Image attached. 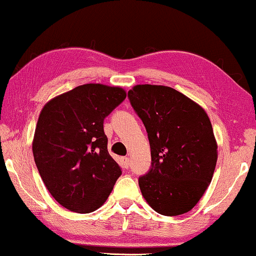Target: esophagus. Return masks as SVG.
<instances>
[{
  "label": "esophagus",
  "mask_w": 256,
  "mask_h": 256,
  "mask_svg": "<svg viewBox=\"0 0 256 256\" xmlns=\"http://www.w3.org/2000/svg\"><path fill=\"white\" fill-rule=\"evenodd\" d=\"M121 160H122V164H124V168H129V166H130V159H129L128 157H124Z\"/></svg>",
  "instance_id": "esophagus-1"
}]
</instances>
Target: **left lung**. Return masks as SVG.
I'll list each match as a JSON object with an SVG mask.
<instances>
[{"label": "left lung", "instance_id": "obj_1", "mask_svg": "<svg viewBox=\"0 0 256 256\" xmlns=\"http://www.w3.org/2000/svg\"><path fill=\"white\" fill-rule=\"evenodd\" d=\"M128 98L151 148V168L138 179L143 198L164 216L188 212L204 194L216 168L217 142L208 114L164 85H135Z\"/></svg>", "mask_w": 256, "mask_h": 256}]
</instances>
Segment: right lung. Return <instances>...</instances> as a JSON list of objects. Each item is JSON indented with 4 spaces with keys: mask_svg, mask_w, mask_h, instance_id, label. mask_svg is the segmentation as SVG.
Segmentation results:
<instances>
[{
    "mask_svg": "<svg viewBox=\"0 0 256 256\" xmlns=\"http://www.w3.org/2000/svg\"><path fill=\"white\" fill-rule=\"evenodd\" d=\"M126 96L119 86L84 84L50 99L40 112L33 157L48 192L70 211L100 208L121 176L107 150L104 119Z\"/></svg>",
    "mask_w": 256,
    "mask_h": 256,
    "instance_id": "obj_1",
    "label": "right lung"
}]
</instances>
